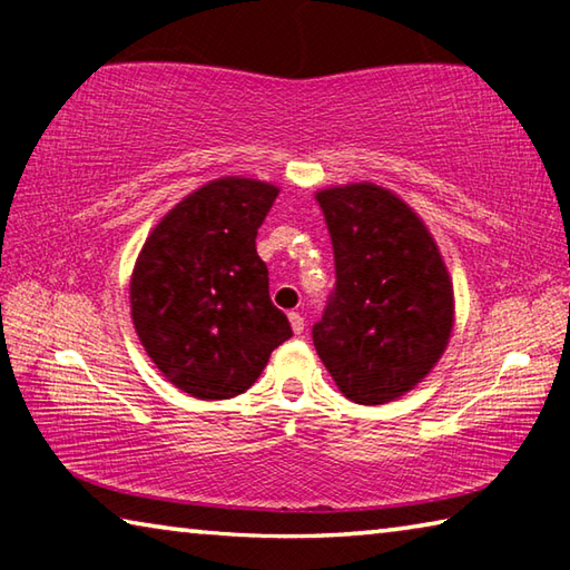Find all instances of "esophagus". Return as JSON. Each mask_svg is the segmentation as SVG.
Listing matches in <instances>:
<instances>
[{"label": "esophagus", "instance_id": "esophagus-1", "mask_svg": "<svg viewBox=\"0 0 570 570\" xmlns=\"http://www.w3.org/2000/svg\"><path fill=\"white\" fill-rule=\"evenodd\" d=\"M288 322H292V330H294V334H302V332H304V316L298 314V312H292V314H288Z\"/></svg>", "mask_w": 570, "mask_h": 570}]
</instances>
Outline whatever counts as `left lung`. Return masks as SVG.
Masks as SVG:
<instances>
[{"mask_svg":"<svg viewBox=\"0 0 570 570\" xmlns=\"http://www.w3.org/2000/svg\"><path fill=\"white\" fill-rule=\"evenodd\" d=\"M332 236L336 284L312 336L356 404L402 397L428 377L455 322L452 282L422 218L374 183L316 193Z\"/></svg>","mask_w":570,"mask_h":570,"instance_id":"left-lung-1","label":"left lung"}]
</instances>
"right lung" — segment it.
Returning a JSON list of instances; mask_svg holds the SVG:
<instances>
[{
	"instance_id": "obj_1",
	"label": "right lung",
	"mask_w": 570,
	"mask_h": 570,
	"mask_svg": "<svg viewBox=\"0 0 570 570\" xmlns=\"http://www.w3.org/2000/svg\"><path fill=\"white\" fill-rule=\"evenodd\" d=\"M276 196L278 188L264 180H210L160 218L135 262V332L168 382L190 397L246 392L292 336L256 254V234Z\"/></svg>"
}]
</instances>
